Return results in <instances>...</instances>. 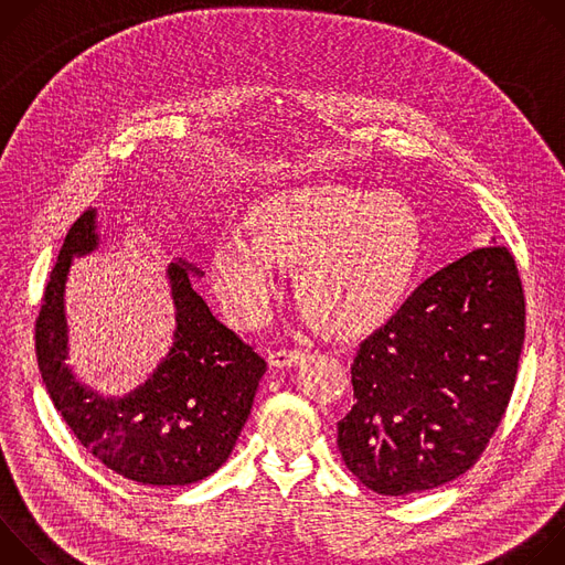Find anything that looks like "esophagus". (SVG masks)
Returning <instances> with one entry per match:
<instances>
[{"instance_id":"obj_1","label":"esophagus","mask_w":565,"mask_h":565,"mask_svg":"<svg viewBox=\"0 0 565 565\" xmlns=\"http://www.w3.org/2000/svg\"><path fill=\"white\" fill-rule=\"evenodd\" d=\"M306 353L303 351H295V349H279L275 353H270L268 362L275 369H284V366H299L303 362Z\"/></svg>"}]
</instances>
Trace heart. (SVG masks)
<instances>
[{
    "label": "heart",
    "instance_id": "obj_1",
    "mask_svg": "<svg viewBox=\"0 0 565 565\" xmlns=\"http://www.w3.org/2000/svg\"><path fill=\"white\" fill-rule=\"evenodd\" d=\"M244 227L210 253L214 292L241 327H262L281 292L279 266L297 268L299 303L333 335H360L407 297L423 227L397 192L303 185L257 201Z\"/></svg>",
    "mask_w": 565,
    "mask_h": 565
}]
</instances>
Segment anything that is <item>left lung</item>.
<instances>
[{
  "label": "left lung",
  "instance_id": "1",
  "mask_svg": "<svg viewBox=\"0 0 565 565\" xmlns=\"http://www.w3.org/2000/svg\"><path fill=\"white\" fill-rule=\"evenodd\" d=\"M525 299L514 257L471 250L423 281L351 364L338 447L384 497L434 490L488 447L514 388Z\"/></svg>",
  "mask_w": 565,
  "mask_h": 565
}]
</instances>
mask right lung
I'll return each mask as SVG.
<instances>
[{
  "instance_id": "add662e5",
  "label": "right lung",
  "mask_w": 565,
  "mask_h": 565,
  "mask_svg": "<svg viewBox=\"0 0 565 565\" xmlns=\"http://www.w3.org/2000/svg\"><path fill=\"white\" fill-rule=\"evenodd\" d=\"M98 210L79 216L51 270L35 321L38 366L55 409L100 462L142 486H190L214 473L244 429L266 360L212 315L192 288L203 270L185 259L168 266L174 342L153 373L125 395L83 384L68 360L64 308L73 257L98 250Z\"/></svg>"
}]
</instances>
